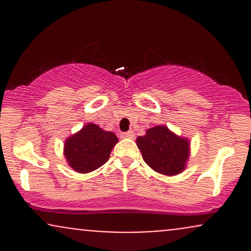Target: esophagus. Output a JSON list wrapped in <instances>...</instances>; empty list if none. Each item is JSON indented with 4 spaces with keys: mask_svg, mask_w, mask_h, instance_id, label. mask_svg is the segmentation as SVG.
Segmentation results:
<instances>
[{
    "mask_svg": "<svg viewBox=\"0 0 251 251\" xmlns=\"http://www.w3.org/2000/svg\"><path fill=\"white\" fill-rule=\"evenodd\" d=\"M120 137L122 138H128V139H133L134 138V133L132 131H128V132H123L122 134H120Z\"/></svg>",
    "mask_w": 251,
    "mask_h": 251,
    "instance_id": "obj_1",
    "label": "esophagus"
}]
</instances>
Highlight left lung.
<instances>
[{"instance_id": "left-lung-1", "label": "left lung", "mask_w": 251, "mask_h": 251, "mask_svg": "<svg viewBox=\"0 0 251 251\" xmlns=\"http://www.w3.org/2000/svg\"><path fill=\"white\" fill-rule=\"evenodd\" d=\"M137 146L144 162L158 174L176 176L185 170L190 154L189 140L175 134L166 126L149 128L145 135L137 138Z\"/></svg>"}]
</instances>
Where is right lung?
<instances>
[{"label": "right lung", "instance_id": "1", "mask_svg": "<svg viewBox=\"0 0 251 251\" xmlns=\"http://www.w3.org/2000/svg\"><path fill=\"white\" fill-rule=\"evenodd\" d=\"M118 143L113 132L103 131L89 123L65 142L63 153L68 165L79 174H88L108 160L112 149Z\"/></svg>", "mask_w": 251, "mask_h": 251}]
</instances>
